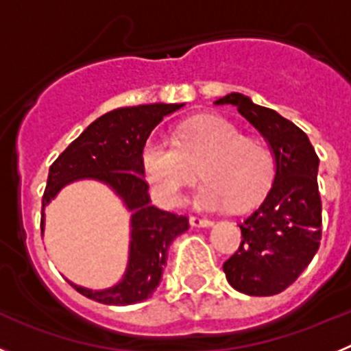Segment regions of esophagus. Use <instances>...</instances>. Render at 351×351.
Instances as JSON below:
<instances>
[{
    "label": "esophagus",
    "instance_id": "1",
    "mask_svg": "<svg viewBox=\"0 0 351 351\" xmlns=\"http://www.w3.org/2000/svg\"><path fill=\"white\" fill-rule=\"evenodd\" d=\"M190 225L195 226V228H207V226L213 225V221L210 219H206V218H190Z\"/></svg>",
    "mask_w": 351,
    "mask_h": 351
}]
</instances>
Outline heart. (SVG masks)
Here are the masks:
<instances>
[{"label": "heart", "mask_w": 351, "mask_h": 351, "mask_svg": "<svg viewBox=\"0 0 351 351\" xmlns=\"http://www.w3.org/2000/svg\"><path fill=\"white\" fill-rule=\"evenodd\" d=\"M147 182L165 206H178L200 167L204 182L193 195L198 209L255 206L274 179V158L262 142L244 138L241 128L216 116L186 121L176 141L149 137L141 153Z\"/></svg>", "instance_id": "heart-1"}]
</instances>
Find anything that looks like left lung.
I'll return each instance as SVG.
<instances>
[{
  "mask_svg": "<svg viewBox=\"0 0 351 351\" xmlns=\"http://www.w3.org/2000/svg\"><path fill=\"white\" fill-rule=\"evenodd\" d=\"M214 105H234L267 142L274 179L262 206L241 223L243 243L223 263L226 280L241 293L276 295L308 267L322 239L318 156L308 135L291 121L253 104L243 93L221 96Z\"/></svg>",
  "mask_w": 351,
  "mask_h": 351,
  "instance_id": "obj_1",
  "label": "left lung"
}]
</instances>
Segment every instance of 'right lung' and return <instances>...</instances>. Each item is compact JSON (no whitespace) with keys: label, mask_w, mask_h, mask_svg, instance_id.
I'll return each mask as SVG.
<instances>
[{"label":"right lung","mask_w":351,"mask_h":351,"mask_svg":"<svg viewBox=\"0 0 351 351\" xmlns=\"http://www.w3.org/2000/svg\"><path fill=\"white\" fill-rule=\"evenodd\" d=\"M184 104H151L121 107L93 121L49 169L42 200V232L45 207L64 186L75 181H98L114 191L130 216L128 262L121 280L104 290H93L70 281L88 299L108 306H130L153 295L160 285L173 239L190 225L186 216L161 210L151 204L141 153L151 132L163 117Z\"/></svg>","instance_id":"add662e5"}]
</instances>
